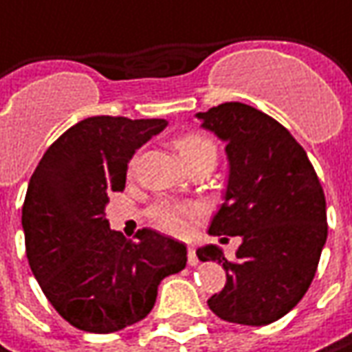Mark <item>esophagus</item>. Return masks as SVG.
Masks as SVG:
<instances>
[{"label": "esophagus", "mask_w": 352, "mask_h": 352, "mask_svg": "<svg viewBox=\"0 0 352 352\" xmlns=\"http://www.w3.org/2000/svg\"><path fill=\"white\" fill-rule=\"evenodd\" d=\"M198 263V255L197 251L192 247H188V265H197Z\"/></svg>", "instance_id": "34e87169"}]
</instances>
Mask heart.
<instances>
[{
    "label": "heart",
    "instance_id": "obj_1",
    "mask_svg": "<svg viewBox=\"0 0 352 352\" xmlns=\"http://www.w3.org/2000/svg\"><path fill=\"white\" fill-rule=\"evenodd\" d=\"M176 150L184 164H192L200 157L217 160V146L210 138L202 133H186L176 140ZM135 160L131 162V168ZM202 206L198 204H178V202H155L150 208V217L155 227L172 235H188L192 231V223L202 214Z\"/></svg>",
    "mask_w": 352,
    "mask_h": 352
}]
</instances>
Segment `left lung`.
<instances>
[{"label":"left lung","instance_id":"1","mask_svg":"<svg viewBox=\"0 0 352 352\" xmlns=\"http://www.w3.org/2000/svg\"><path fill=\"white\" fill-rule=\"evenodd\" d=\"M197 117L227 144L229 157L225 202L208 233L243 239L235 259L217 245L197 251L227 272L208 308L227 322L265 327L286 316L314 280L329 233L324 190L304 148L274 117L245 103Z\"/></svg>","mask_w":352,"mask_h":352}]
</instances>
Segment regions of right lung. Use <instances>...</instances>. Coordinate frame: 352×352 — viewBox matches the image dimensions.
Here are the masks:
<instances>
[{
	"mask_svg": "<svg viewBox=\"0 0 352 352\" xmlns=\"http://www.w3.org/2000/svg\"><path fill=\"white\" fill-rule=\"evenodd\" d=\"M166 119L97 115L66 129L36 166L22 206L25 255L54 310L74 329L109 334L144 320L166 276L186 267V245L152 229L127 241L105 206L125 188L138 148Z\"/></svg>",
	"mask_w": 352,
	"mask_h": 352,
	"instance_id": "obj_1",
	"label": "right lung"
}]
</instances>
